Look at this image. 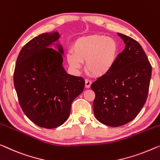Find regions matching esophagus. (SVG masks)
<instances>
[{
  "instance_id": "34e87169",
  "label": "esophagus",
  "mask_w": 160,
  "mask_h": 160,
  "mask_svg": "<svg viewBox=\"0 0 160 160\" xmlns=\"http://www.w3.org/2000/svg\"><path fill=\"white\" fill-rule=\"evenodd\" d=\"M91 81L88 79L85 80V88H89L90 87V85H91Z\"/></svg>"
}]
</instances>
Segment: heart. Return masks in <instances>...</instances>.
<instances>
[{"mask_svg": "<svg viewBox=\"0 0 160 160\" xmlns=\"http://www.w3.org/2000/svg\"><path fill=\"white\" fill-rule=\"evenodd\" d=\"M118 47L115 40L103 35L93 34L80 37L74 42L72 54H68V61L74 69H79L81 62L94 76L101 77L113 68L118 56Z\"/></svg>", "mask_w": 160, "mask_h": 160, "instance_id": "1", "label": "heart"}]
</instances>
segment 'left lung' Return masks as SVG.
Here are the masks:
<instances>
[{
    "label": "left lung",
    "mask_w": 160,
    "mask_h": 160,
    "mask_svg": "<svg viewBox=\"0 0 160 160\" xmlns=\"http://www.w3.org/2000/svg\"><path fill=\"white\" fill-rule=\"evenodd\" d=\"M126 44L108 73L92 83L94 115L100 122L120 126L136 118L146 103L152 65L139 43L118 33Z\"/></svg>",
    "instance_id": "8db88e82"
}]
</instances>
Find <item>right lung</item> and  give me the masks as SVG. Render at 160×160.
Listing matches in <instances>:
<instances>
[{
  "label": "right lung",
  "instance_id": "right-lung-1",
  "mask_svg": "<svg viewBox=\"0 0 160 160\" xmlns=\"http://www.w3.org/2000/svg\"><path fill=\"white\" fill-rule=\"evenodd\" d=\"M57 32L45 33L27 43L19 52L13 72L18 103L35 124L54 128L63 124L72 101L83 91L85 80L67 74L62 67L63 50L49 47Z\"/></svg>",
  "mask_w": 160,
  "mask_h": 160
}]
</instances>
